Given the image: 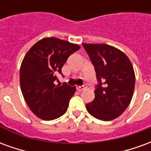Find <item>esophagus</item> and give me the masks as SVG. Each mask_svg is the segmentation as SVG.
<instances>
[{
  "label": "esophagus",
  "mask_w": 151,
  "mask_h": 151,
  "mask_svg": "<svg viewBox=\"0 0 151 151\" xmlns=\"http://www.w3.org/2000/svg\"><path fill=\"white\" fill-rule=\"evenodd\" d=\"M86 88V85H82V86H77V90L78 91H82V90H84V89Z\"/></svg>",
  "instance_id": "esophagus-1"
}]
</instances>
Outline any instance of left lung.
I'll use <instances>...</instances> for the list:
<instances>
[{"label":"left lung","instance_id":"left-lung-1","mask_svg":"<svg viewBox=\"0 0 151 151\" xmlns=\"http://www.w3.org/2000/svg\"><path fill=\"white\" fill-rule=\"evenodd\" d=\"M82 45L95 66L98 81L95 99L86 108L99 120H114L125 111L133 97L135 73L132 63L120 50L108 44Z\"/></svg>","mask_w":151,"mask_h":151}]
</instances>
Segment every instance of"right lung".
Segmentation results:
<instances>
[{
  "instance_id": "right-lung-1",
  "label": "right lung",
  "mask_w": 151,
  "mask_h": 151,
  "mask_svg": "<svg viewBox=\"0 0 151 151\" xmlns=\"http://www.w3.org/2000/svg\"><path fill=\"white\" fill-rule=\"evenodd\" d=\"M80 49L78 44L57 38H44L31 47L20 68V85L25 101L40 119L52 120L65 113L75 87L66 82L55 84L70 55Z\"/></svg>"
}]
</instances>
